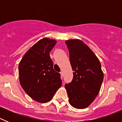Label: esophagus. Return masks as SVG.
Listing matches in <instances>:
<instances>
[{
    "mask_svg": "<svg viewBox=\"0 0 122 122\" xmlns=\"http://www.w3.org/2000/svg\"><path fill=\"white\" fill-rule=\"evenodd\" d=\"M60 73V76H61V77H63V72L61 71Z\"/></svg>",
    "mask_w": 122,
    "mask_h": 122,
    "instance_id": "1",
    "label": "esophagus"
}]
</instances>
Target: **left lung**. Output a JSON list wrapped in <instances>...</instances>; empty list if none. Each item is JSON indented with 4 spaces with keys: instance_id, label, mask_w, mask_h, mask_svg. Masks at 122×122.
Listing matches in <instances>:
<instances>
[{
    "instance_id": "8db88e82",
    "label": "left lung",
    "mask_w": 122,
    "mask_h": 122,
    "mask_svg": "<svg viewBox=\"0 0 122 122\" xmlns=\"http://www.w3.org/2000/svg\"><path fill=\"white\" fill-rule=\"evenodd\" d=\"M65 43L74 71L71 82L65 86L69 103L74 108H86L94 101L101 89L104 77L101 63L94 52L82 40L70 39Z\"/></svg>"
}]
</instances>
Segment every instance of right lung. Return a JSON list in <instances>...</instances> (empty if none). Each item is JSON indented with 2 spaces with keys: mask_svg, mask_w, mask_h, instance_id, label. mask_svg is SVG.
I'll return each instance as SVG.
<instances>
[{
  "mask_svg": "<svg viewBox=\"0 0 122 122\" xmlns=\"http://www.w3.org/2000/svg\"><path fill=\"white\" fill-rule=\"evenodd\" d=\"M57 41L43 38L25 52L19 63L20 84L25 93L40 103L49 102L62 86L60 73L53 68L50 51Z\"/></svg>",
  "mask_w": 122,
  "mask_h": 122,
  "instance_id": "obj_1",
  "label": "right lung"
}]
</instances>
